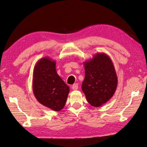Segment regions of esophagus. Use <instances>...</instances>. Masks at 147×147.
Returning a JSON list of instances; mask_svg holds the SVG:
<instances>
[{
  "mask_svg": "<svg viewBox=\"0 0 147 147\" xmlns=\"http://www.w3.org/2000/svg\"><path fill=\"white\" fill-rule=\"evenodd\" d=\"M71 89H72L73 90H77V89H78V84H74L72 86H71Z\"/></svg>",
  "mask_w": 147,
  "mask_h": 147,
  "instance_id": "1",
  "label": "esophagus"
}]
</instances>
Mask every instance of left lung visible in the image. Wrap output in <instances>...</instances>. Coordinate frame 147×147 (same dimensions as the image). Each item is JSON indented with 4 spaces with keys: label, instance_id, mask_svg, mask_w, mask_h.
Returning <instances> with one entry per match:
<instances>
[{
    "label": "left lung",
    "instance_id": "left-lung-1",
    "mask_svg": "<svg viewBox=\"0 0 147 147\" xmlns=\"http://www.w3.org/2000/svg\"><path fill=\"white\" fill-rule=\"evenodd\" d=\"M85 78L82 89L91 106L99 107L115 94L118 77L113 61L104 53L94 55L84 62Z\"/></svg>",
    "mask_w": 147,
    "mask_h": 147
}]
</instances>
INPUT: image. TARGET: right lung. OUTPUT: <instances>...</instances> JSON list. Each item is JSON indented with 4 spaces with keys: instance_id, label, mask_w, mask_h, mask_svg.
I'll return each mask as SVG.
<instances>
[{
    "instance_id": "add662e5",
    "label": "right lung",
    "mask_w": 147,
    "mask_h": 147,
    "mask_svg": "<svg viewBox=\"0 0 147 147\" xmlns=\"http://www.w3.org/2000/svg\"><path fill=\"white\" fill-rule=\"evenodd\" d=\"M32 91L39 102L55 111H60L66 103L70 87L56 71V61L43 57L36 63Z\"/></svg>"
}]
</instances>
